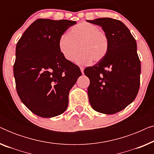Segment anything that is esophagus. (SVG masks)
Masks as SVG:
<instances>
[{"instance_id":"obj_1","label":"esophagus","mask_w":154,"mask_h":154,"mask_svg":"<svg viewBox=\"0 0 154 154\" xmlns=\"http://www.w3.org/2000/svg\"><path fill=\"white\" fill-rule=\"evenodd\" d=\"M80 69H81V72H82V73H84V67H83V66H80Z\"/></svg>"}]
</instances>
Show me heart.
<instances>
[{
	"mask_svg": "<svg viewBox=\"0 0 154 154\" xmlns=\"http://www.w3.org/2000/svg\"><path fill=\"white\" fill-rule=\"evenodd\" d=\"M109 46L106 33L100 30L97 25L86 22L73 26L58 43L60 53L69 62L75 60L80 48L81 52L76 62L81 64H88L92 60L95 62L102 61L108 54Z\"/></svg>",
	"mask_w": 154,
	"mask_h": 154,
	"instance_id": "obj_1",
	"label": "heart"
}]
</instances>
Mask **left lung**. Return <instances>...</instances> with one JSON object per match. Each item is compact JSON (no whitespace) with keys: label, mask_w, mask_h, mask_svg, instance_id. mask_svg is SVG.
Listing matches in <instances>:
<instances>
[{"label":"left lung","mask_w":154,"mask_h":154,"mask_svg":"<svg viewBox=\"0 0 154 154\" xmlns=\"http://www.w3.org/2000/svg\"><path fill=\"white\" fill-rule=\"evenodd\" d=\"M87 22L102 26L110 44L106 56L84 70L90 79L89 101L94 111L113 114L133 102L140 89L141 64L137 43L121 21L105 17Z\"/></svg>","instance_id":"obj_1"}]
</instances>
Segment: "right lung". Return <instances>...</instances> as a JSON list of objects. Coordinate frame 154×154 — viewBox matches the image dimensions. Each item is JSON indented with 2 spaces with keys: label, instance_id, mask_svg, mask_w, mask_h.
<instances>
[{
  "label": "right lung",
  "instance_id": "right-lung-1",
  "mask_svg": "<svg viewBox=\"0 0 154 154\" xmlns=\"http://www.w3.org/2000/svg\"><path fill=\"white\" fill-rule=\"evenodd\" d=\"M75 24L66 20L38 19L17 44L13 66L17 92L23 104L38 116L51 118L64 113L69 91L82 74L58 47L62 35Z\"/></svg>",
  "mask_w": 154,
  "mask_h": 154
}]
</instances>
